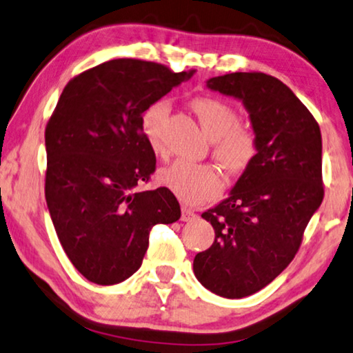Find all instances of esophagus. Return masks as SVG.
<instances>
[{
  "instance_id": "1",
  "label": "esophagus",
  "mask_w": 353,
  "mask_h": 353,
  "mask_svg": "<svg viewBox=\"0 0 353 353\" xmlns=\"http://www.w3.org/2000/svg\"><path fill=\"white\" fill-rule=\"evenodd\" d=\"M194 219H197V214H195L192 210H189V208H183L181 221H183V222H191V221H194Z\"/></svg>"
}]
</instances>
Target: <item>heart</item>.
<instances>
[{
    "instance_id": "1",
    "label": "heart",
    "mask_w": 353,
    "mask_h": 353,
    "mask_svg": "<svg viewBox=\"0 0 353 353\" xmlns=\"http://www.w3.org/2000/svg\"><path fill=\"white\" fill-rule=\"evenodd\" d=\"M192 108L203 131L214 140L216 159L230 172L245 169L256 154V137L251 129L236 124L238 115L235 108L216 97H195ZM167 112L169 105L164 99H161L146 107L140 118V128L146 143L158 156L165 154L162 126ZM161 181L189 205L207 202L222 188V175L214 165L184 159L165 167L161 172Z\"/></svg>"
}]
</instances>
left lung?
Wrapping results in <instances>:
<instances>
[{
    "mask_svg": "<svg viewBox=\"0 0 353 353\" xmlns=\"http://www.w3.org/2000/svg\"><path fill=\"white\" fill-rule=\"evenodd\" d=\"M207 86L245 105L256 154L229 197L202 214L216 236L195 256L194 274L216 295L243 298L287 268L321 207L322 135L294 91L271 75L232 72Z\"/></svg>",
    "mask_w": 353,
    "mask_h": 353,
    "instance_id": "1",
    "label": "left lung"
}]
</instances>
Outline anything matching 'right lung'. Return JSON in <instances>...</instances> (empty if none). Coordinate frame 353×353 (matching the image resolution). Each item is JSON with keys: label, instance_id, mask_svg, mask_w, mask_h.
I'll use <instances>...</instances> for the list:
<instances>
[{"label": "right lung", "instance_id": "add662e5", "mask_svg": "<svg viewBox=\"0 0 353 353\" xmlns=\"http://www.w3.org/2000/svg\"><path fill=\"white\" fill-rule=\"evenodd\" d=\"M192 72L112 59L77 75L59 96L46 128V200L64 252L91 283L131 278L151 227L180 219L167 188L135 191L156 167L140 118Z\"/></svg>", "mask_w": 353, "mask_h": 353}]
</instances>
